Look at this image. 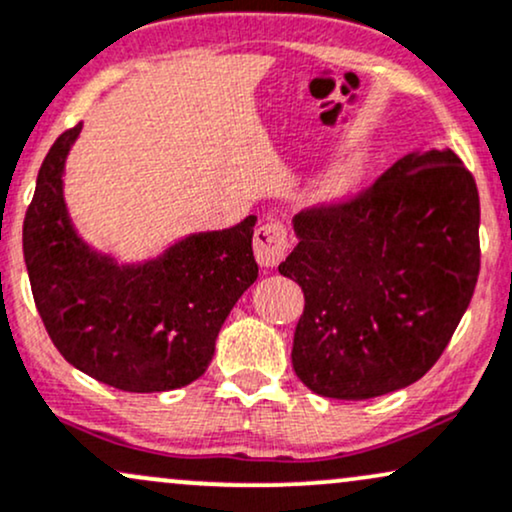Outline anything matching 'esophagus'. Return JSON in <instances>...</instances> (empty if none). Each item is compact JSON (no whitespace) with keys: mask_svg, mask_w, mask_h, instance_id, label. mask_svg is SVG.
Wrapping results in <instances>:
<instances>
[{"mask_svg":"<svg viewBox=\"0 0 512 512\" xmlns=\"http://www.w3.org/2000/svg\"><path fill=\"white\" fill-rule=\"evenodd\" d=\"M252 245H255V257L260 267H276L286 257L288 233L283 229L281 221L269 219L255 231Z\"/></svg>","mask_w":512,"mask_h":512,"instance_id":"esophagus-1","label":"esophagus"}]
</instances>
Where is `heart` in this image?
<instances>
[{"mask_svg": "<svg viewBox=\"0 0 512 512\" xmlns=\"http://www.w3.org/2000/svg\"><path fill=\"white\" fill-rule=\"evenodd\" d=\"M355 183V169L350 164H338L336 169H331L329 174H324L319 181L315 183V188L310 190V200L312 202H334L338 197H343L353 188Z\"/></svg>", "mask_w": 512, "mask_h": 512, "instance_id": "heart-1", "label": "heart"}]
</instances>
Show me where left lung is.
<instances>
[{
    "label": "left lung",
    "mask_w": 512,
    "mask_h": 512,
    "mask_svg": "<svg viewBox=\"0 0 512 512\" xmlns=\"http://www.w3.org/2000/svg\"><path fill=\"white\" fill-rule=\"evenodd\" d=\"M279 272L305 310L293 369L324 398L405 389L439 360L479 276V193L453 150L412 152L346 200L303 209Z\"/></svg>",
    "instance_id": "8db88e82"
}]
</instances>
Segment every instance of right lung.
<instances>
[{"label":"right lung","instance_id":"right-lung-1","mask_svg":"<svg viewBox=\"0 0 512 512\" xmlns=\"http://www.w3.org/2000/svg\"><path fill=\"white\" fill-rule=\"evenodd\" d=\"M80 126L49 147L23 221L35 307L66 362L119 391L181 389L205 374L221 324L257 279L252 229L193 233L157 260L116 264L73 229L66 155Z\"/></svg>","mask_w":512,"mask_h":512}]
</instances>
